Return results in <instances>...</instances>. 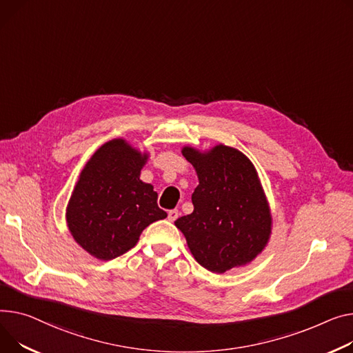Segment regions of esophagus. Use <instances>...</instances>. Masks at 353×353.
Segmentation results:
<instances>
[{
  "instance_id": "34e87169",
  "label": "esophagus",
  "mask_w": 353,
  "mask_h": 353,
  "mask_svg": "<svg viewBox=\"0 0 353 353\" xmlns=\"http://www.w3.org/2000/svg\"><path fill=\"white\" fill-rule=\"evenodd\" d=\"M179 210H170L169 213H168V219L170 220V221H174V220H177V217H179Z\"/></svg>"
}]
</instances>
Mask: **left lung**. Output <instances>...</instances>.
<instances>
[{
	"instance_id": "left-lung-1",
	"label": "left lung",
	"mask_w": 353,
	"mask_h": 353,
	"mask_svg": "<svg viewBox=\"0 0 353 353\" xmlns=\"http://www.w3.org/2000/svg\"><path fill=\"white\" fill-rule=\"evenodd\" d=\"M199 176L192 194V214L174 221L196 261L213 272H225L252 261L265 247L271 214L252 163L224 145L207 153L184 148Z\"/></svg>"
}]
</instances>
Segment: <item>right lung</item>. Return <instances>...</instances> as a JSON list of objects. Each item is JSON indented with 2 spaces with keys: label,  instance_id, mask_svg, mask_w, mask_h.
<instances>
[{
  "label": "right lung",
  "instance_id": "1",
  "mask_svg": "<svg viewBox=\"0 0 353 353\" xmlns=\"http://www.w3.org/2000/svg\"><path fill=\"white\" fill-rule=\"evenodd\" d=\"M146 159L114 139L97 150L79 176L66 221L77 243L99 260L125 254L149 224L168 217L153 185L140 180Z\"/></svg>",
  "mask_w": 353,
  "mask_h": 353
}]
</instances>
